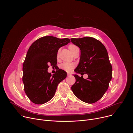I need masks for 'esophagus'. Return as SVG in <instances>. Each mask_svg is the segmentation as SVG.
I'll list each match as a JSON object with an SVG mask.
<instances>
[{
	"label": "esophagus",
	"instance_id": "34e87169",
	"mask_svg": "<svg viewBox=\"0 0 133 133\" xmlns=\"http://www.w3.org/2000/svg\"><path fill=\"white\" fill-rule=\"evenodd\" d=\"M67 76H71V74H70L69 72H67Z\"/></svg>",
	"mask_w": 133,
	"mask_h": 133
}]
</instances>
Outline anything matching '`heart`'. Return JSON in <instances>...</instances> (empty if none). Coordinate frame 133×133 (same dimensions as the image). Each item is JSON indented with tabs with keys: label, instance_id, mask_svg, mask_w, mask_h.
Listing matches in <instances>:
<instances>
[{
	"label": "heart",
	"instance_id": "1",
	"mask_svg": "<svg viewBox=\"0 0 133 133\" xmlns=\"http://www.w3.org/2000/svg\"><path fill=\"white\" fill-rule=\"evenodd\" d=\"M77 48H78L77 46H75L74 45H70L69 46V48L71 51V52L73 51V50H74L75 49H76ZM74 67H75V64L74 63H68V62H64L62 63L61 65V68L62 69L68 72L71 71L74 69Z\"/></svg>",
	"mask_w": 133,
	"mask_h": 133
}]
</instances>
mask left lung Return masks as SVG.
Wrapping results in <instances>:
<instances>
[{
    "label": "left lung",
    "mask_w": 133,
    "mask_h": 133,
    "mask_svg": "<svg viewBox=\"0 0 133 133\" xmlns=\"http://www.w3.org/2000/svg\"><path fill=\"white\" fill-rule=\"evenodd\" d=\"M70 41L81 50L79 63L74 71L82 75L87 74L88 76L84 79L77 74L73 75L76 82L71 90L82 101L94 103L103 96L111 79L112 67L107 51L100 41L92 37L71 38Z\"/></svg>",
    "instance_id": "1"
}]
</instances>
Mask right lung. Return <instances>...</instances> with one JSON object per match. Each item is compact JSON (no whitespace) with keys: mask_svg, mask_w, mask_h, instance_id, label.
<instances>
[{"mask_svg":"<svg viewBox=\"0 0 133 133\" xmlns=\"http://www.w3.org/2000/svg\"><path fill=\"white\" fill-rule=\"evenodd\" d=\"M68 38L45 36L34 42L29 47L23 67V82L28 98L34 104H43L55 95L58 84L67 77L59 69L51 75L49 65L57 64L58 49L70 43Z\"/></svg>","mask_w":133,"mask_h":133,"instance_id":"obj_1","label":"right lung"}]
</instances>
